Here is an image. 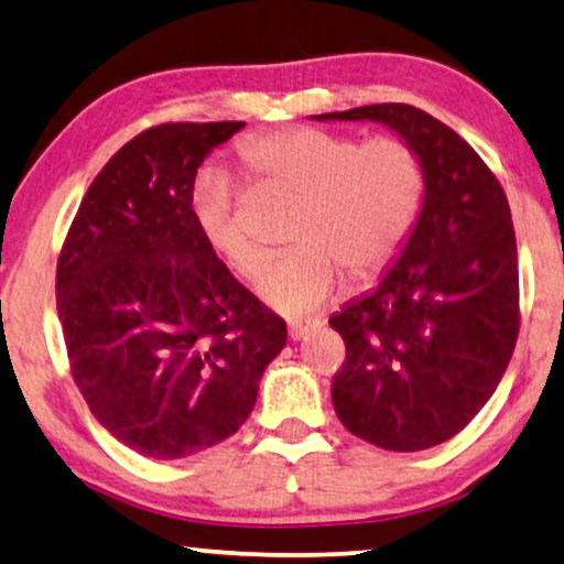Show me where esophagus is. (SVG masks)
<instances>
[{"label": "esophagus", "mask_w": 564, "mask_h": 564, "mask_svg": "<svg viewBox=\"0 0 564 564\" xmlns=\"http://www.w3.org/2000/svg\"><path fill=\"white\" fill-rule=\"evenodd\" d=\"M316 326H318V322H304V318H296V322L289 324V336L293 341H299V339H304L311 329H316Z\"/></svg>", "instance_id": "1"}]
</instances>
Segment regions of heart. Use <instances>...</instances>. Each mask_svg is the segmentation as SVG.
I'll list each match as a JSON object with an SVG mask.
<instances>
[{
	"label": "heart",
	"mask_w": 564,
	"mask_h": 564,
	"mask_svg": "<svg viewBox=\"0 0 564 564\" xmlns=\"http://www.w3.org/2000/svg\"><path fill=\"white\" fill-rule=\"evenodd\" d=\"M250 172L306 197L293 253L271 260L258 296L285 316H304L332 301L344 268L357 281L388 271L413 235L425 197L415 149L402 139L359 141L326 129H285L240 144ZM195 223L213 253L235 273L253 275L263 246L240 213L232 176L207 170L195 184Z\"/></svg>",
	"instance_id": "1"
}]
</instances>
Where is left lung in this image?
Returning <instances> with one entry per match:
<instances>
[{"instance_id": "left-lung-1", "label": "left lung", "mask_w": 564, "mask_h": 564, "mask_svg": "<svg viewBox=\"0 0 564 564\" xmlns=\"http://www.w3.org/2000/svg\"><path fill=\"white\" fill-rule=\"evenodd\" d=\"M311 119L388 126L423 164L408 246L372 291L329 318L347 344L332 400L357 438L400 453L433 448L489 402L514 351L519 265L507 195L456 131L415 106Z\"/></svg>"}]
</instances>
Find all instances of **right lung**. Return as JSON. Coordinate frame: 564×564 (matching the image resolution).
Masks as SVG:
<instances>
[{
    "label": "right lung",
    "mask_w": 564,
    "mask_h": 564,
    "mask_svg": "<svg viewBox=\"0 0 564 564\" xmlns=\"http://www.w3.org/2000/svg\"><path fill=\"white\" fill-rule=\"evenodd\" d=\"M242 121L162 123L90 184L57 260L73 380L90 413L141 456L172 460L240 431L285 324L202 240L192 189Z\"/></svg>",
    "instance_id": "obj_1"
}]
</instances>
